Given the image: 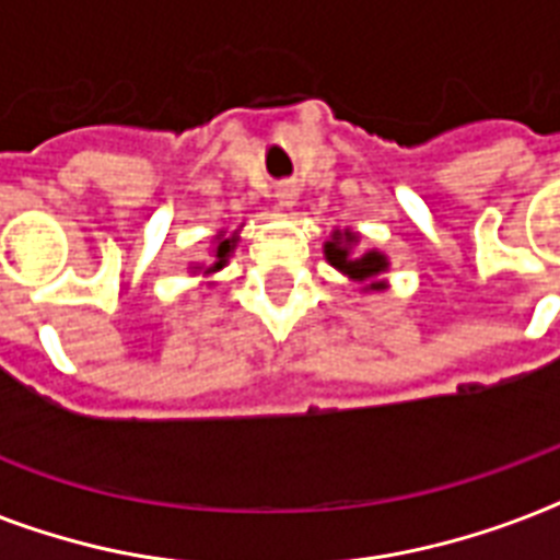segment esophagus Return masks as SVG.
<instances>
[{
  "label": "esophagus",
  "mask_w": 560,
  "mask_h": 560,
  "mask_svg": "<svg viewBox=\"0 0 560 560\" xmlns=\"http://www.w3.org/2000/svg\"><path fill=\"white\" fill-rule=\"evenodd\" d=\"M296 194L299 191L293 183H281V186H276V202L288 209V206H293V202H296Z\"/></svg>",
  "instance_id": "1"
}]
</instances>
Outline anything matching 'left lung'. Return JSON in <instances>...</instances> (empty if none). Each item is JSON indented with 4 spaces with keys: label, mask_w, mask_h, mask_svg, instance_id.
<instances>
[{
    "label": "left lung",
    "mask_w": 560,
    "mask_h": 560,
    "mask_svg": "<svg viewBox=\"0 0 560 560\" xmlns=\"http://www.w3.org/2000/svg\"><path fill=\"white\" fill-rule=\"evenodd\" d=\"M358 241V235H351V232H346V235H334V241H328L325 244V255H328V261L337 267V270L349 272L351 279L358 281H366L372 279V276H377L381 270H386V258L377 253H366L360 255V258H351L349 255V246ZM369 290H381V284H369Z\"/></svg>",
    "instance_id": "left-lung-1"
}]
</instances>
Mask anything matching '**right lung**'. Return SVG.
Returning a JSON list of instances; mask_svg holds the SVG:
<instances>
[{
    "instance_id": "right-lung-1",
    "label": "right lung",
    "mask_w": 560,
    "mask_h": 560,
    "mask_svg": "<svg viewBox=\"0 0 560 560\" xmlns=\"http://www.w3.org/2000/svg\"><path fill=\"white\" fill-rule=\"evenodd\" d=\"M232 246H235V237H223L218 244V261H214V267H209V270H220L223 264H226L229 253H232Z\"/></svg>"
}]
</instances>
